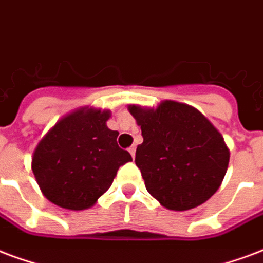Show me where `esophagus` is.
<instances>
[{"instance_id": "esophagus-1", "label": "esophagus", "mask_w": 263, "mask_h": 263, "mask_svg": "<svg viewBox=\"0 0 263 263\" xmlns=\"http://www.w3.org/2000/svg\"><path fill=\"white\" fill-rule=\"evenodd\" d=\"M129 153L132 154V157H136V145H132V147L129 148Z\"/></svg>"}]
</instances>
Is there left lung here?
Wrapping results in <instances>:
<instances>
[{
    "mask_svg": "<svg viewBox=\"0 0 263 263\" xmlns=\"http://www.w3.org/2000/svg\"><path fill=\"white\" fill-rule=\"evenodd\" d=\"M144 141L136 165L145 187L162 206L187 211L218 191L230 153L214 124L198 109L176 101L154 108L129 105Z\"/></svg>",
    "mask_w": 263,
    "mask_h": 263,
    "instance_id": "obj_1",
    "label": "left lung"
}]
</instances>
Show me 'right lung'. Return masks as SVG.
Listing matches in <instances>:
<instances>
[{
  "label": "right lung",
  "instance_id": "1",
  "mask_svg": "<svg viewBox=\"0 0 263 263\" xmlns=\"http://www.w3.org/2000/svg\"><path fill=\"white\" fill-rule=\"evenodd\" d=\"M109 110L80 108L58 120L37 144L31 169L45 198L61 208H91L132 161L108 129Z\"/></svg>",
  "mask_w": 263,
  "mask_h": 263
}]
</instances>
